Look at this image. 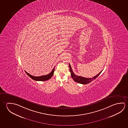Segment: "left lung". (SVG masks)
Wrapping results in <instances>:
<instances>
[{
  "label": "left lung",
  "mask_w": 128,
  "mask_h": 128,
  "mask_svg": "<svg viewBox=\"0 0 128 128\" xmlns=\"http://www.w3.org/2000/svg\"><path fill=\"white\" fill-rule=\"evenodd\" d=\"M69 69L71 73V77L74 80L78 83L82 84H88L90 82H92L93 80H95L97 77H98V76L101 73L102 71H100V72L98 74H97L94 77H92V78H86L83 77L82 76H80L76 75L74 74V73L73 71L72 70L70 65V64Z\"/></svg>",
  "instance_id": "left-lung-1"
}]
</instances>
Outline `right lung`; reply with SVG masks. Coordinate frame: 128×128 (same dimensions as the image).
Here are the masks:
<instances>
[{"label":"right lung","mask_w":128,"mask_h":128,"mask_svg":"<svg viewBox=\"0 0 128 128\" xmlns=\"http://www.w3.org/2000/svg\"><path fill=\"white\" fill-rule=\"evenodd\" d=\"M54 67L53 68L52 71L50 73L48 74L47 75L45 76H32L30 74L27 73L26 71H25L26 73L27 74L28 76H30V77L32 78V80H34L35 81H46L50 79L52 77V76L54 75Z\"/></svg>","instance_id":"add662e5"}]
</instances>
